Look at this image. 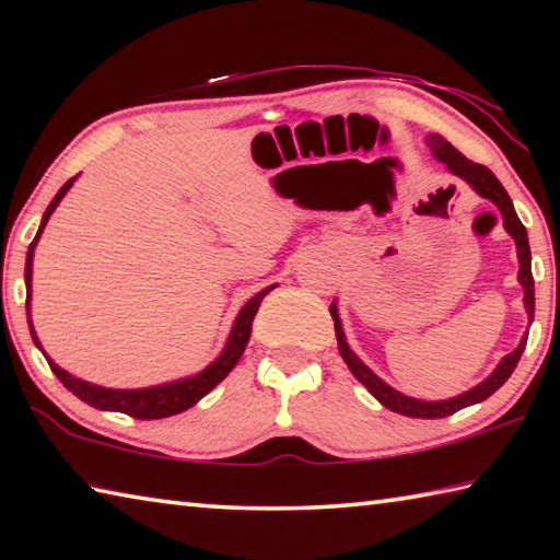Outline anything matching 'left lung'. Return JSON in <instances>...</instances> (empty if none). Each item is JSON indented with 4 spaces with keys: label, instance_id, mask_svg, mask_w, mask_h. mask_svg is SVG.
<instances>
[{
    "label": "left lung",
    "instance_id": "8db88e82",
    "mask_svg": "<svg viewBox=\"0 0 560 560\" xmlns=\"http://www.w3.org/2000/svg\"><path fill=\"white\" fill-rule=\"evenodd\" d=\"M428 145L432 150V155L440 160V163L447 165V170L452 175L462 177L464 183H469L474 187V192L487 197L489 202H494L499 207L501 217H504V226L506 232L514 236L516 242V252H518V281L521 287H524V303H526V311H528V318L534 320V273H530V249H528V234H526V226L521 224L518 214L514 210V202H511V197L506 195L504 185L499 183L497 175L491 173L489 167L479 165V163H471L469 158H464L457 148L452 143H447L442 136L438 132H432L428 136ZM330 316H334V324H336V338H338V350L340 355H343L346 365L350 368V373H353L360 383L368 387V393H371L377 402L385 405L387 410L393 412H400L407 417H424V420H438V417H447L454 415L462 407H469V405H477L481 400H487L489 395H494L501 385L509 381V375L514 373L516 363L521 360V353H524L526 348V338L528 334L521 338V343L516 350H511L506 358H501V363L497 365V371L491 373L485 383H479L477 387H471V390L462 393L457 397H450V400H438V402H424V400H415V397H407L402 393L393 390L390 385L383 383L381 377H377L371 368H368L363 360H360L353 350L348 348L346 343V334H343V326H340V318H338V308L336 303H330Z\"/></svg>",
    "mask_w": 560,
    "mask_h": 560
}]
</instances>
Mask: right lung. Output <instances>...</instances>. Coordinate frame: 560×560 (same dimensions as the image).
I'll list each match as a JSON object with an SVG mask.
<instances>
[{"instance_id":"obj_1","label":"right lung","mask_w":560,"mask_h":560,"mask_svg":"<svg viewBox=\"0 0 560 560\" xmlns=\"http://www.w3.org/2000/svg\"><path fill=\"white\" fill-rule=\"evenodd\" d=\"M71 177L69 183H66L56 197L51 200V205L46 207V212L42 217V226L39 232H36L34 242L30 244V252H26V269H24V281H26V291H30V299H32V261H34V246L39 242V236L44 232L46 222H49L51 212L59 207V202L63 200V195L69 192V187L73 185ZM273 287L259 291L257 296L249 299L244 303V308L240 311V316H236L234 326H232V334L226 338V346L222 350V355L214 360L205 368L202 373H197L192 377H185V381H175V383H165V385H155V387H140V390H113V387H101V385H93L81 381V377H73L71 373H66L63 368H59L54 363V360L46 355V363L54 371V375L59 377L63 383V387H69V390L79 397V400L89 402L91 407H96V410H110V412H122V415H130L136 417V420H160V417H170V415H177V412H185L189 407L197 405L202 400V397L212 390V387L220 385L226 375H230L232 368L236 365V360L242 358L246 343H249V336H252V320L257 316V311L261 306V299L267 296ZM30 299H26V311H30ZM30 330H32V338L34 343L39 346V338L34 334V326H32V316H30ZM42 348V346H39Z\"/></svg>"}]
</instances>
